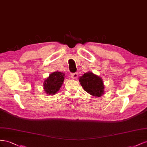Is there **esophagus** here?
I'll return each mask as SVG.
<instances>
[{"label": "esophagus", "mask_w": 147, "mask_h": 147, "mask_svg": "<svg viewBox=\"0 0 147 147\" xmlns=\"http://www.w3.org/2000/svg\"><path fill=\"white\" fill-rule=\"evenodd\" d=\"M78 77V74L77 73H74L71 74V78L73 79H76Z\"/></svg>", "instance_id": "esophagus-1"}]
</instances>
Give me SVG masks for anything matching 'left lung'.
Wrapping results in <instances>:
<instances>
[{
  "instance_id": "left-lung-1",
  "label": "left lung",
  "mask_w": 147,
  "mask_h": 147,
  "mask_svg": "<svg viewBox=\"0 0 147 147\" xmlns=\"http://www.w3.org/2000/svg\"><path fill=\"white\" fill-rule=\"evenodd\" d=\"M79 81L84 90L88 94L96 97L104 94L105 85L102 78L92 72H87L79 77Z\"/></svg>"
}]
</instances>
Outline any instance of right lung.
Here are the masks:
<instances>
[{
	"label": "right lung",
	"instance_id": "right-lung-1",
	"mask_svg": "<svg viewBox=\"0 0 147 147\" xmlns=\"http://www.w3.org/2000/svg\"><path fill=\"white\" fill-rule=\"evenodd\" d=\"M65 74L63 72L55 71L52 73L49 76L45 79L43 83V89L47 95H55L60 90L64 82Z\"/></svg>",
	"mask_w": 147,
	"mask_h": 147
}]
</instances>
